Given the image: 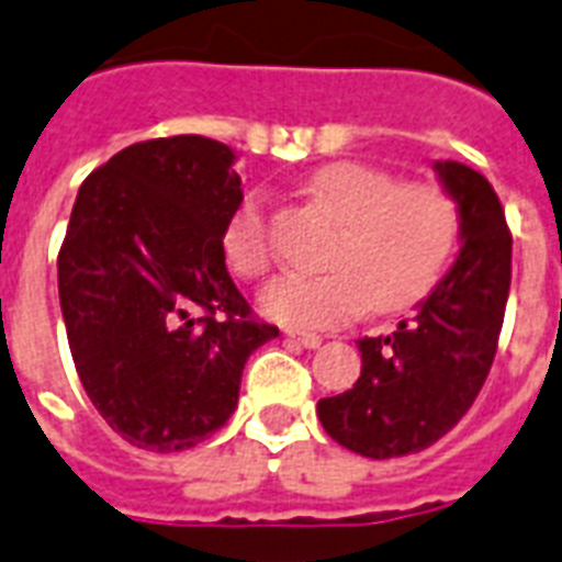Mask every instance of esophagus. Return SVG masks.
Wrapping results in <instances>:
<instances>
[{"mask_svg":"<svg viewBox=\"0 0 562 562\" xmlns=\"http://www.w3.org/2000/svg\"><path fill=\"white\" fill-rule=\"evenodd\" d=\"M289 338H294V341H297V344H303L306 350H315V347H321V341H324L321 335H315V333H294V329H289Z\"/></svg>","mask_w":562,"mask_h":562,"instance_id":"34e87169","label":"esophagus"}]
</instances>
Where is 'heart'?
<instances>
[{"label": "heart", "mask_w": 562, "mask_h": 562, "mask_svg": "<svg viewBox=\"0 0 562 562\" xmlns=\"http://www.w3.org/2000/svg\"><path fill=\"white\" fill-rule=\"evenodd\" d=\"M308 198L335 221L317 273H285L259 297L271 321L294 329H333L364 308L396 312L417 303L458 241V203L435 183H400L368 162H329L306 183ZM233 273L259 280L271 268L262 194H245L221 229Z\"/></svg>", "instance_id": "obj_1"}]
</instances>
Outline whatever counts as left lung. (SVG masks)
<instances>
[{
  "label": "left lung",
  "instance_id": "1",
  "mask_svg": "<svg viewBox=\"0 0 562 562\" xmlns=\"http://www.w3.org/2000/svg\"><path fill=\"white\" fill-rule=\"evenodd\" d=\"M435 171L461 218L452 268L396 333L361 338L350 391L317 402L326 435L375 461L423 452L470 411L505 321L514 238L498 194L463 162L437 160Z\"/></svg>",
  "mask_w": 562,
  "mask_h": 562
}]
</instances>
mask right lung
Listing matches in <instances>:
<instances>
[{"label": "right lung", "instance_id": "1", "mask_svg": "<svg viewBox=\"0 0 562 562\" xmlns=\"http://www.w3.org/2000/svg\"><path fill=\"white\" fill-rule=\"evenodd\" d=\"M233 148L148 139L83 180L57 254L75 370L108 426L151 452L192 449L238 405L250 352L280 335L229 280L221 229L245 194Z\"/></svg>", "mask_w": 562, "mask_h": 562}]
</instances>
